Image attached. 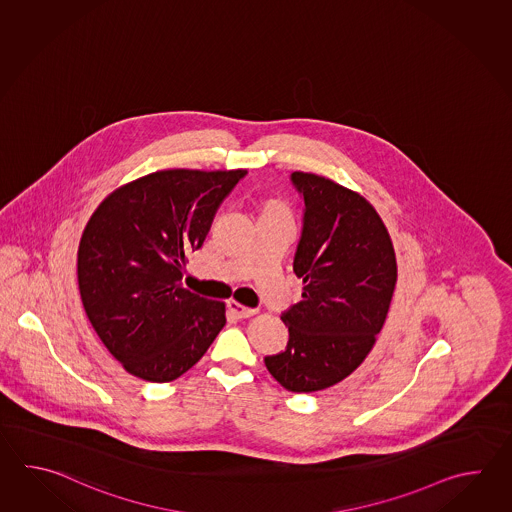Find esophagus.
<instances>
[{
    "label": "esophagus",
    "mask_w": 512,
    "mask_h": 512,
    "mask_svg": "<svg viewBox=\"0 0 512 512\" xmlns=\"http://www.w3.org/2000/svg\"><path fill=\"white\" fill-rule=\"evenodd\" d=\"M227 309H229L230 315L234 316V318H249V316L256 315V311L254 309H247V307H243V305L238 304V302H229L227 304Z\"/></svg>",
    "instance_id": "esophagus-1"
}]
</instances>
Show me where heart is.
Here are the masks:
<instances>
[{
    "label": "heart",
    "instance_id": "1",
    "mask_svg": "<svg viewBox=\"0 0 512 512\" xmlns=\"http://www.w3.org/2000/svg\"><path fill=\"white\" fill-rule=\"evenodd\" d=\"M254 212H256V221H278L285 225H293V205L283 197L272 196L261 199L254 205Z\"/></svg>",
    "mask_w": 512,
    "mask_h": 512
}]
</instances>
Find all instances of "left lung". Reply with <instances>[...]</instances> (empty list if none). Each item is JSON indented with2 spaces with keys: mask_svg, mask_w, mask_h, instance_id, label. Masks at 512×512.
I'll return each mask as SVG.
<instances>
[{
  "mask_svg": "<svg viewBox=\"0 0 512 512\" xmlns=\"http://www.w3.org/2000/svg\"><path fill=\"white\" fill-rule=\"evenodd\" d=\"M291 179L305 201L293 265L304 291L282 315L287 348L265 357V366L289 392H320L370 355L392 304L397 258L366 197L322 175L294 172Z\"/></svg>",
  "mask_w": 512,
  "mask_h": 512,
  "instance_id": "8db88e82",
  "label": "left lung"
}]
</instances>
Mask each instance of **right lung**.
Masks as SVG:
<instances>
[{"mask_svg":"<svg viewBox=\"0 0 512 512\" xmlns=\"http://www.w3.org/2000/svg\"><path fill=\"white\" fill-rule=\"evenodd\" d=\"M245 170L170 168L113 190L91 214L77 254L87 318L122 368L170 382L225 326V304L183 289L186 254Z\"/></svg>","mask_w":512,"mask_h":512,"instance_id":"obj_1","label":"right lung"}]
</instances>
